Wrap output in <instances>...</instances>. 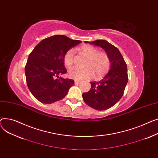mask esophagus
Listing matches in <instances>:
<instances>
[{
  "label": "esophagus",
  "mask_w": 158,
  "mask_h": 158,
  "mask_svg": "<svg viewBox=\"0 0 158 158\" xmlns=\"http://www.w3.org/2000/svg\"><path fill=\"white\" fill-rule=\"evenodd\" d=\"M75 83L76 85H78V84H80V81L75 80Z\"/></svg>",
  "instance_id": "1"
}]
</instances>
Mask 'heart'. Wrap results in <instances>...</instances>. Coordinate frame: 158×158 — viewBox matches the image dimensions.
I'll list each match as a JSON object with an SVG mask.
<instances>
[{"label": "heart", "instance_id": "obj_1", "mask_svg": "<svg viewBox=\"0 0 158 158\" xmlns=\"http://www.w3.org/2000/svg\"><path fill=\"white\" fill-rule=\"evenodd\" d=\"M79 50L87 56L84 62L83 68H74L69 71L68 76L76 80H87L94 77H103L110 68V59L105 52H99L95 46L89 44L83 45ZM63 62L67 68H71L74 62V53L73 50H68L63 57Z\"/></svg>", "mask_w": 158, "mask_h": 158}]
</instances>
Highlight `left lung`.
Wrapping results in <instances>:
<instances>
[{"mask_svg":"<svg viewBox=\"0 0 158 158\" xmlns=\"http://www.w3.org/2000/svg\"><path fill=\"white\" fill-rule=\"evenodd\" d=\"M100 46L110 59V71L99 81L90 82V90L82 94L85 103L97 110H105L121 99L128 81L127 65L122 54L115 46L106 40L85 41Z\"/></svg>","mask_w":158,"mask_h":158,"instance_id":"left-lung-1","label":"left lung"}]
</instances>
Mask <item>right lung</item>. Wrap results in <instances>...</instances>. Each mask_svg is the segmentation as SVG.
Wrapping results in <instances>:
<instances>
[{
  "label": "right lung",
  "instance_id": "right-lung-1",
  "mask_svg": "<svg viewBox=\"0 0 158 158\" xmlns=\"http://www.w3.org/2000/svg\"><path fill=\"white\" fill-rule=\"evenodd\" d=\"M81 42L64 35H55L42 40L30 53L25 68L27 84L34 98L42 103L51 104L62 99L75 84L73 80L59 75L67 72L64 55Z\"/></svg>",
  "mask_w": 158,
  "mask_h": 158
}]
</instances>
